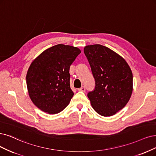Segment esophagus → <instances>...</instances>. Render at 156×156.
Masks as SVG:
<instances>
[{
  "instance_id": "esophagus-1",
  "label": "esophagus",
  "mask_w": 156,
  "mask_h": 156,
  "mask_svg": "<svg viewBox=\"0 0 156 156\" xmlns=\"http://www.w3.org/2000/svg\"><path fill=\"white\" fill-rule=\"evenodd\" d=\"M78 90L79 91H82V92H85V88L84 86H82V87H80V88H79Z\"/></svg>"
}]
</instances>
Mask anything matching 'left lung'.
<instances>
[{"label": "left lung", "instance_id": "8db88e82", "mask_svg": "<svg viewBox=\"0 0 156 156\" xmlns=\"http://www.w3.org/2000/svg\"><path fill=\"white\" fill-rule=\"evenodd\" d=\"M95 80L94 90L87 94L94 110L108 117L116 114L129 101L133 76L129 64L116 52L100 44L83 49Z\"/></svg>", "mask_w": 156, "mask_h": 156}]
</instances>
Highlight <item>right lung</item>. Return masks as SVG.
Returning a JSON list of instances; mask_svg holds the SVG:
<instances>
[{
  "instance_id": "obj_1",
  "label": "right lung",
  "mask_w": 156,
  "mask_h": 156,
  "mask_svg": "<svg viewBox=\"0 0 156 156\" xmlns=\"http://www.w3.org/2000/svg\"><path fill=\"white\" fill-rule=\"evenodd\" d=\"M80 53L78 48L58 44L32 62L26 75L27 87L32 102L40 110L57 114L70 103L74 93L69 69Z\"/></svg>"
}]
</instances>
